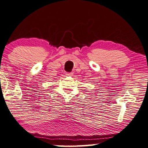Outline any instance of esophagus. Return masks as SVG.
I'll return each instance as SVG.
<instances>
[{"mask_svg":"<svg viewBox=\"0 0 148 148\" xmlns=\"http://www.w3.org/2000/svg\"><path fill=\"white\" fill-rule=\"evenodd\" d=\"M66 76H73V73H72V72H68V73H66Z\"/></svg>","mask_w":148,"mask_h":148,"instance_id":"34e87169","label":"esophagus"}]
</instances>
